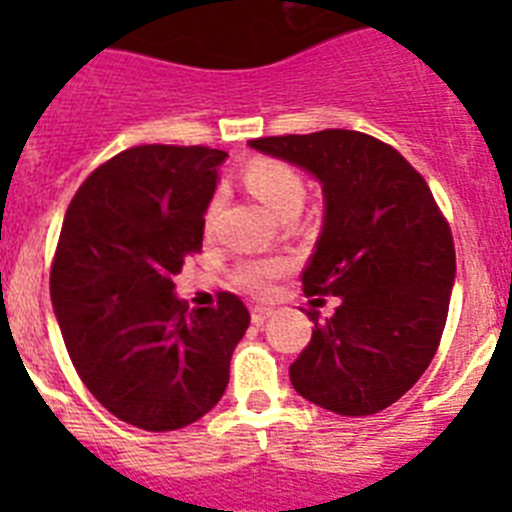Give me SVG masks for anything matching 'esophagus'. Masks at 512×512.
<instances>
[{"label":"esophagus","mask_w":512,"mask_h":512,"mask_svg":"<svg viewBox=\"0 0 512 512\" xmlns=\"http://www.w3.org/2000/svg\"><path fill=\"white\" fill-rule=\"evenodd\" d=\"M271 307H264V305H253V310H251V323L253 325H261V323H266V320L271 318Z\"/></svg>","instance_id":"34e87169"}]
</instances>
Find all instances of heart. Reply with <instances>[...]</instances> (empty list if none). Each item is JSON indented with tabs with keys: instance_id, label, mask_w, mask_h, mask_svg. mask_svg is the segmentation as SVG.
I'll use <instances>...</instances> for the list:
<instances>
[{
	"instance_id": "b5f03b06",
	"label": "heart",
	"mask_w": 512,
	"mask_h": 512,
	"mask_svg": "<svg viewBox=\"0 0 512 512\" xmlns=\"http://www.w3.org/2000/svg\"><path fill=\"white\" fill-rule=\"evenodd\" d=\"M243 184L253 197H259L266 207H271L279 215L297 212L305 202L307 184L295 166L279 158H253L243 169ZM217 210H220V197H212L205 207V230L210 233L215 225ZM292 269V261L287 256H251L241 259L233 266L235 284H241L251 295L266 297L274 292L279 279Z\"/></svg>"
}]
</instances>
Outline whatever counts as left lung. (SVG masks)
<instances>
[{
  "label": "left lung",
  "instance_id": "left-lung-1",
  "mask_svg": "<svg viewBox=\"0 0 512 512\" xmlns=\"http://www.w3.org/2000/svg\"><path fill=\"white\" fill-rule=\"evenodd\" d=\"M248 146L307 169L323 184L325 223L305 295L338 297L289 366L292 387L330 413L390 408L436 356L449 315L456 253L423 176L359 130L269 135Z\"/></svg>",
  "mask_w": 512,
  "mask_h": 512
}]
</instances>
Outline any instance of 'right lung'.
Here are the masks:
<instances>
[{
  "label": "right lung",
  "instance_id": "1",
  "mask_svg": "<svg viewBox=\"0 0 512 512\" xmlns=\"http://www.w3.org/2000/svg\"><path fill=\"white\" fill-rule=\"evenodd\" d=\"M228 156L135 146L76 189L51 264V300L76 374L115 418L176 431L210 413L251 315L233 292L189 310L171 277L202 251L205 207Z\"/></svg>",
  "mask_w": 512,
  "mask_h": 512
}]
</instances>
